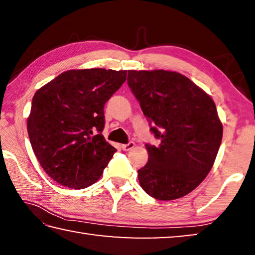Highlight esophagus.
<instances>
[{
  "mask_svg": "<svg viewBox=\"0 0 255 255\" xmlns=\"http://www.w3.org/2000/svg\"><path fill=\"white\" fill-rule=\"evenodd\" d=\"M133 147H135V143H133V141H129L128 144H125V145H122V148L124 149V150H126V152H128V150H130V149H132Z\"/></svg>",
  "mask_w": 255,
  "mask_h": 255,
  "instance_id": "obj_1",
  "label": "esophagus"
}]
</instances>
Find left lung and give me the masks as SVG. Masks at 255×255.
Returning a JSON list of instances; mask_svg holds the SVG:
<instances>
[{
	"instance_id": "8db88e82",
	"label": "left lung",
	"mask_w": 255,
	"mask_h": 255,
	"mask_svg": "<svg viewBox=\"0 0 255 255\" xmlns=\"http://www.w3.org/2000/svg\"><path fill=\"white\" fill-rule=\"evenodd\" d=\"M128 85L159 139L146 145L148 161L138 170L140 187L157 200L195 190L209 173L223 138L210 96L178 72L128 71Z\"/></svg>"
}]
</instances>
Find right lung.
<instances>
[{
    "label": "right lung",
    "mask_w": 255,
    "mask_h": 255,
    "mask_svg": "<svg viewBox=\"0 0 255 255\" xmlns=\"http://www.w3.org/2000/svg\"><path fill=\"white\" fill-rule=\"evenodd\" d=\"M126 77L127 71L71 70L34 93L27 120L29 139L41 167L56 182L84 189L100 179L117 152L101 133L103 109Z\"/></svg>",
    "instance_id": "right-lung-1"
}]
</instances>
